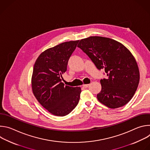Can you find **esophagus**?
<instances>
[{
	"label": "esophagus",
	"instance_id": "esophagus-1",
	"mask_svg": "<svg viewBox=\"0 0 150 150\" xmlns=\"http://www.w3.org/2000/svg\"><path fill=\"white\" fill-rule=\"evenodd\" d=\"M89 85H90V84H83V87L86 88H88L89 87Z\"/></svg>",
	"mask_w": 150,
	"mask_h": 150
}]
</instances>
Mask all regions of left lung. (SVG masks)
Instances as JSON below:
<instances>
[{
    "mask_svg": "<svg viewBox=\"0 0 150 150\" xmlns=\"http://www.w3.org/2000/svg\"><path fill=\"white\" fill-rule=\"evenodd\" d=\"M78 47L86 53L107 78L100 80L101 90L98 100L111 109L129 102L137 91L139 71L131 52L120 42L107 37L91 36L79 41Z\"/></svg>",
    "mask_w": 150,
    "mask_h": 150,
    "instance_id": "1",
    "label": "left lung"
}]
</instances>
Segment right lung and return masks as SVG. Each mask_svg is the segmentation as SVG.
I'll list each match as a JSON object with an SVG mask.
<instances>
[{
  "label": "right lung",
  "mask_w": 150,
  "mask_h": 150,
  "mask_svg": "<svg viewBox=\"0 0 150 150\" xmlns=\"http://www.w3.org/2000/svg\"><path fill=\"white\" fill-rule=\"evenodd\" d=\"M79 40L62 42L42 52L33 72V93L40 104L53 115L64 116L78 104L81 89L65 85L62 74L67 70L68 60Z\"/></svg>",
  "instance_id": "right-lung-1"
}]
</instances>
